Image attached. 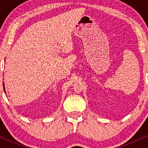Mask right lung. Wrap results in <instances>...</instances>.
Returning a JSON list of instances; mask_svg holds the SVG:
<instances>
[{"mask_svg": "<svg viewBox=\"0 0 148 148\" xmlns=\"http://www.w3.org/2000/svg\"><path fill=\"white\" fill-rule=\"evenodd\" d=\"M3 88H4V91L5 92V86H4V83H3Z\"/></svg>", "mask_w": 148, "mask_h": 148, "instance_id": "obj_1", "label": "right lung"}]
</instances>
